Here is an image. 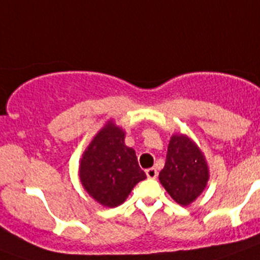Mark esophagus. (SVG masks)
Wrapping results in <instances>:
<instances>
[{
	"label": "esophagus",
	"instance_id": "34e87169",
	"mask_svg": "<svg viewBox=\"0 0 260 260\" xmlns=\"http://www.w3.org/2000/svg\"><path fill=\"white\" fill-rule=\"evenodd\" d=\"M146 174L148 178H151V180H155L156 177H157V171H156L155 168H150V169H147L146 171Z\"/></svg>",
	"mask_w": 260,
	"mask_h": 260
}]
</instances>
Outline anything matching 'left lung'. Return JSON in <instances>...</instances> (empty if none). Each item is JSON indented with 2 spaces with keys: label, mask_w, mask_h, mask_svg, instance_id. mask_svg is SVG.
<instances>
[{
  "label": "left lung",
  "mask_w": 260,
  "mask_h": 260,
  "mask_svg": "<svg viewBox=\"0 0 260 260\" xmlns=\"http://www.w3.org/2000/svg\"><path fill=\"white\" fill-rule=\"evenodd\" d=\"M158 180L172 199L183 207L204 191L210 180V169L203 152L191 138L177 133L172 135L167 161Z\"/></svg>",
  "instance_id": "8db88e82"
}]
</instances>
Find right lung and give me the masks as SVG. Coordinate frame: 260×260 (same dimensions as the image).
I'll return each mask as SVG.
<instances>
[{
    "label": "right lung",
    "mask_w": 260,
    "mask_h": 260,
    "mask_svg": "<svg viewBox=\"0 0 260 260\" xmlns=\"http://www.w3.org/2000/svg\"><path fill=\"white\" fill-rule=\"evenodd\" d=\"M125 130L113 119L98 132L79 161L83 189L99 204L113 208L122 204L146 173L138 164L135 151L125 144Z\"/></svg>",
    "instance_id": "right-lung-1"
}]
</instances>
